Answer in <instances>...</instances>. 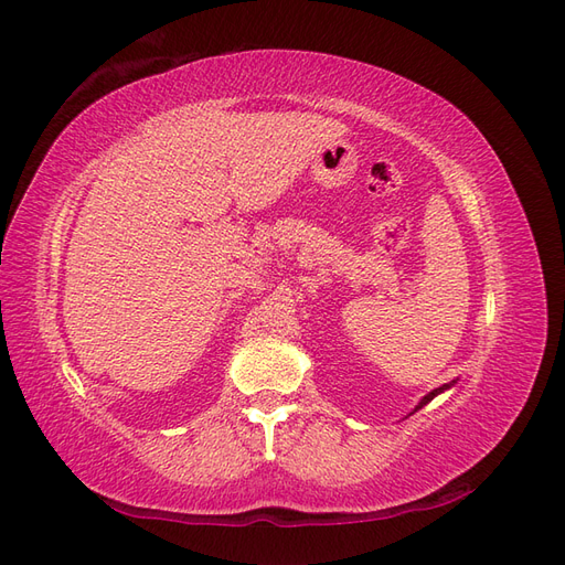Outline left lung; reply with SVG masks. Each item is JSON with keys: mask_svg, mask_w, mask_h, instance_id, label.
Instances as JSON below:
<instances>
[{"mask_svg": "<svg viewBox=\"0 0 565 565\" xmlns=\"http://www.w3.org/2000/svg\"><path fill=\"white\" fill-rule=\"evenodd\" d=\"M452 384H455V382H452ZM452 384H443V386H438V388H434V391H431V393H426V396H424V398H422V401H419V403H417V407H415V413H417V409H422V407H424V405H426V403H429V401H434V398H436V396H438V393H443V391H446V388H450V386H452Z\"/></svg>", "mask_w": 565, "mask_h": 565, "instance_id": "obj_1", "label": "left lung"}]
</instances>
